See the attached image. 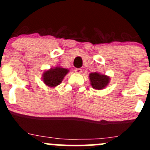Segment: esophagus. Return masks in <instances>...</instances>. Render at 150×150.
Instances as JSON below:
<instances>
[{
	"label": "esophagus",
	"instance_id": "1",
	"mask_svg": "<svg viewBox=\"0 0 150 150\" xmlns=\"http://www.w3.org/2000/svg\"><path fill=\"white\" fill-rule=\"evenodd\" d=\"M75 72H76V73H78V74L81 73V72H82V69H80V68H75Z\"/></svg>",
	"mask_w": 150,
	"mask_h": 150
}]
</instances>
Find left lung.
I'll return each instance as SVG.
<instances>
[{"label":"left lung","instance_id":"1","mask_svg":"<svg viewBox=\"0 0 150 150\" xmlns=\"http://www.w3.org/2000/svg\"><path fill=\"white\" fill-rule=\"evenodd\" d=\"M91 80V84L95 89H103L108 85L109 78L105 75H100L98 72H92L89 75Z\"/></svg>","mask_w":150,"mask_h":150}]
</instances>
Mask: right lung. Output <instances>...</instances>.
Wrapping results in <instances>:
<instances>
[{"instance_id": "obj_1", "label": "right lung", "mask_w": 150, "mask_h": 150, "mask_svg": "<svg viewBox=\"0 0 150 150\" xmlns=\"http://www.w3.org/2000/svg\"><path fill=\"white\" fill-rule=\"evenodd\" d=\"M68 70L62 67L55 68L46 71L43 74V80L45 83L50 87H55L62 83L63 78L68 72Z\"/></svg>"}]
</instances>
